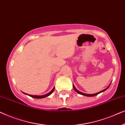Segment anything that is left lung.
I'll list each match as a JSON object with an SVG mask.
<instances>
[{"label":"left lung","mask_w":125,"mask_h":125,"mask_svg":"<svg viewBox=\"0 0 125 125\" xmlns=\"http://www.w3.org/2000/svg\"><path fill=\"white\" fill-rule=\"evenodd\" d=\"M73 89H74V90H75V91H76V92H77V93H78V94H81V95H85V96H87V97H93V96H95V95L98 94H100V93H101V92H104V91H105V90H106L107 89H108L109 86L108 87H107V88H106V89H104V90H102V91H101V92H98V93H95V94H85V93H82V92L78 91V90L77 89H76V88H75V86H74V85H73Z\"/></svg>","instance_id":"obj_1"}]
</instances>
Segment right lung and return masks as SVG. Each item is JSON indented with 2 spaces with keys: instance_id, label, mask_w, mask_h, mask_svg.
Returning a JSON list of instances; mask_svg holds the SVG:
<instances>
[{
  "instance_id": "right-lung-1",
  "label": "right lung",
  "mask_w": 125,
  "mask_h": 125,
  "mask_svg": "<svg viewBox=\"0 0 125 125\" xmlns=\"http://www.w3.org/2000/svg\"><path fill=\"white\" fill-rule=\"evenodd\" d=\"M54 88L52 90V91L49 92V93L47 94H45V95H30V94H27L25 93H23L24 94H27L29 95V96L31 97H33V98H45V97H47L48 96H49V95H51V94L53 93V92L54 91Z\"/></svg>"
}]
</instances>
